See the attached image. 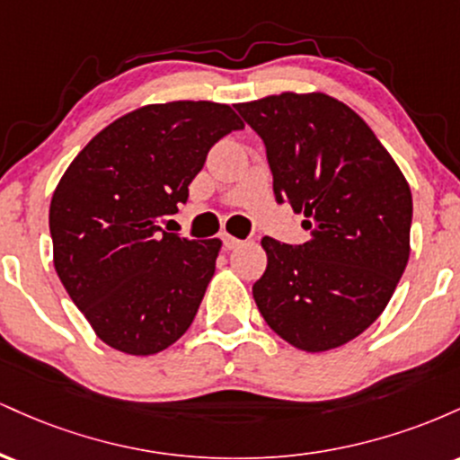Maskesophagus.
Instances as JSON below:
<instances>
[{
  "label": "esophagus",
  "mask_w": 460,
  "mask_h": 460,
  "mask_svg": "<svg viewBox=\"0 0 460 460\" xmlns=\"http://www.w3.org/2000/svg\"><path fill=\"white\" fill-rule=\"evenodd\" d=\"M223 244H225L226 251H234V248L242 244V240H237V237L229 235V234H223Z\"/></svg>",
  "instance_id": "34e87169"
}]
</instances>
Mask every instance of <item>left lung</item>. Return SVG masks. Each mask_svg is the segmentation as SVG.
Here are the masks:
<instances>
[{"mask_svg":"<svg viewBox=\"0 0 460 460\" xmlns=\"http://www.w3.org/2000/svg\"><path fill=\"white\" fill-rule=\"evenodd\" d=\"M266 145L279 203L303 214L305 244L263 237L252 298L298 350L344 346L387 307L409 261L413 199L366 120L324 93L237 103Z\"/></svg>","mask_w":460,"mask_h":460,"instance_id":"8db88e82","label":"left lung"}]
</instances>
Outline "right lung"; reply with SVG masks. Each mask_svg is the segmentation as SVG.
Segmentation results:
<instances>
[{
  "label": "right lung",
  "mask_w": 460,
  "mask_h": 460,
  "mask_svg": "<svg viewBox=\"0 0 460 460\" xmlns=\"http://www.w3.org/2000/svg\"><path fill=\"white\" fill-rule=\"evenodd\" d=\"M244 123L229 105L171 102L120 116L79 151L49 208L54 266L108 346L155 355L192 324L220 240H188L157 225L223 136Z\"/></svg>",
  "instance_id": "add662e5"
}]
</instances>
